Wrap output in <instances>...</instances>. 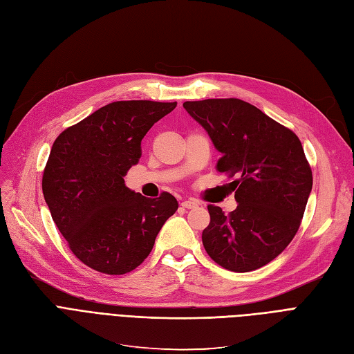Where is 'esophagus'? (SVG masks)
Listing matches in <instances>:
<instances>
[{"label":"esophagus","mask_w":354,"mask_h":354,"mask_svg":"<svg viewBox=\"0 0 354 354\" xmlns=\"http://www.w3.org/2000/svg\"><path fill=\"white\" fill-rule=\"evenodd\" d=\"M198 204L200 203L197 200H194V198H189V200H185V201L180 203V205L184 208H195V207H198Z\"/></svg>","instance_id":"obj_1"}]
</instances>
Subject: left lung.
Wrapping results in <instances>:
<instances>
[{
    "label": "left lung",
    "instance_id": "1",
    "mask_svg": "<svg viewBox=\"0 0 354 354\" xmlns=\"http://www.w3.org/2000/svg\"><path fill=\"white\" fill-rule=\"evenodd\" d=\"M184 108L221 153L216 169L234 178L236 210L208 205L203 245L216 264L246 272L264 267L292 242L312 189V170L292 129L241 99L185 102Z\"/></svg>",
    "mask_w": 354,
    "mask_h": 354
}]
</instances>
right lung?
Instances as JSON below:
<instances>
[{
    "instance_id": "add662e5",
    "label": "right lung",
    "mask_w": 354,
    "mask_h": 354,
    "mask_svg": "<svg viewBox=\"0 0 354 354\" xmlns=\"http://www.w3.org/2000/svg\"><path fill=\"white\" fill-rule=\"evenodd\" d=\"M176 102H112L64 129L44 169L42 191L71 252L109 276L136 270L178 210L172 194L146 198L124 176L141 157V140Z\"/></svg>"
}]
</instances>
